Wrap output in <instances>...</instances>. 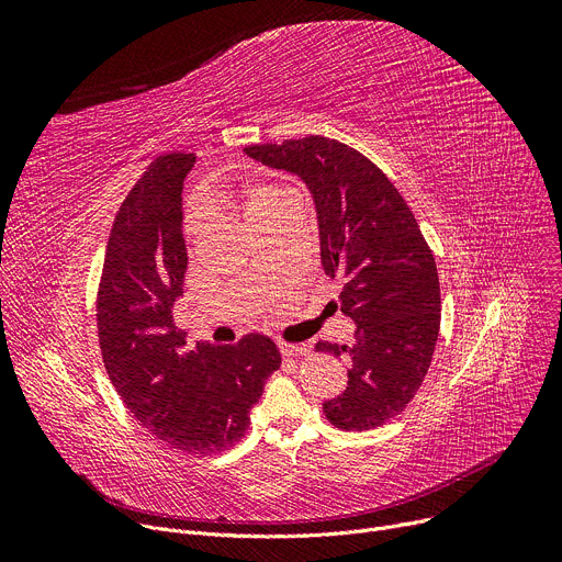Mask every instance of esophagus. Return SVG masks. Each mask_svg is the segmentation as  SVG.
Returning a JSON list of instances; mask_svg holds the SVG:
<instances>
[{"label": "esophagus", "instance_id": "1", "mask_svg": "<svg viewBox=\"0 0 562 562\" xmlns=\"http://www.w3.org/2000/svg\"><path fill=\"white\" fill-rule=\"evenodd\" d=\"M280 352L284 358H305L310 348L305 344H280Z\"/></svg>", "mask_w": 562, "mask_h": 562}]
</instances>
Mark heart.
<instances>
[{
	"label": "heart",
	"mask_w": 562,
	"mask_h": 562,
	"mask_svg": "<svg viewBox=\"0 0 562 562\" xmlns=\"http://www.w3.org/2000/svg\"><path fill=\"white\" fill-rule=\"evenodd\" d=\"M218 198H234L236 202L241 204V210L246 214V218L257 225L261 218L269 216L276 206L284 200V193L271 184H263V182H246L241 184L239 189H223V191H214L212 200H218ZM202 223V212L200 210H193L189 214V221H187V232L189 234H195L198 227Z\"/></svg>",
	"instance_id": "b5f03b06"
}]
</instances>
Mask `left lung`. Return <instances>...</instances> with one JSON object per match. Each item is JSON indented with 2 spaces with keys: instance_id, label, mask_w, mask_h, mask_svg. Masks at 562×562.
<instances>
[{
  "instance_id": "left-lung-1",
  "label": "left lung",
  "mask_w": 562,
  "mask_h": 562,
  "mask_svg": "<svg viewBox=\"0 0 562 562\" xmlns=\"http://www.w3.org/2000/svg\"><path fill=\"white\" fill-rule=\"evenodd\" d=\"M244 155L312 193L323 271L344 278L341 312L358 326L350 346L316 344L350 358L348 387L323 412L341 430L378 428L415 398L437 344L439 276L419 223L387 175L339 140L291 138Z\"/></svg>"
}]
</instances>
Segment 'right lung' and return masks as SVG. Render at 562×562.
Masks as SVG:
<instances>
[{
  "label": "right lung",
  "instance_id": "obj_1",
  "mask_svg": "<svg viewBox=\"0 0 562 562\" xmlns=\"http://www.w3.org/2000/svg\"><path fill=\"white\" fill-rule=\"evenodd\" d=\"M195 155L157 157L117 212L98 291L102 360L117 396L168 447L218 453L239 441L280 350L263 335L187 344L172 321L184 296L182 189Z\"/></svg>",
  "mask_w": 562,
  "mask_h": 562
}]
</instances>
